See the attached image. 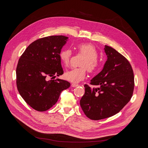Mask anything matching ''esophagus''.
Segmentation results:
<instances>
[{"label": "esophagus", "mask_w": 148, "mask_h": 148, "mask_svg": "<svg viewBox=\"0 0 148 148\" xmlns=\"http://www.w3.org/2000/svg\"><path fill=\"white\" fill-rule=\"evenodd\" d=\"M71 86H72V87H77V86H78L79 85H78V84H76V83H72Z\"/></svg>", "instance_id": "34e87169"}]
</instances>
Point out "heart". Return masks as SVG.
I'll return each mask as SVG.
<instances>
[{"mask_svg":"<svg viewBox=\"0 0 148 148\" xmlns=\"http://www.w3.org/2000/svg\"><path fill=\"white\" fill-rule=\"evenodd\" d=\"M79 53L85 56L80 63V67L70 69L64 73L66 79L73 82H78L86 78L87 70L90 73L96 72L101 63L98 60V52L96 47L90 43H80L76 46ZM72 51L69 49H62L59 57L63 64L67 66L72 57Z\"/></svg>","mask_w":148,"mask_h":148,"instance_id":"1","label":"heart"}]
</instances>
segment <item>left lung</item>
Instances as JSON below:
<instances>
[{"mask_svg": "<svg viewBox=\"0 0 148 148\" xmlns=\"http://www.w3.org/2000/svg\"><path fill=\"white\" fill-rule=\"evenodd\" d=\"M107 56L102 71L91 79V88L84 85L85 93L80 100L84 114L91 120H101L118 113L130 101L134 77L130 62L112 47L105 45Z\"/></svg>", "mask_w": 148, "mask_h": 148, "instance_id": "8db88e82", "label": "left lung"}]
</instances>
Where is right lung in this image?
I'll return each instance as SVG.
<instances>
[{"mask_svg":"<svg viewBox=\"0 0 148 148\" xmlns=\"http://www.w3.org/2000/svg\"><path fill=\"white\" fill-rule=\"evenodd\" d=\"M67 39L63 36L38 39L21 55L16 69L17 87L20 96L34 110L45 111L51 108L61 91L70 86L67 81L54 79L64 73L59 53Z\"/></svg>","mask_w":148,"mask_h":148,"instance_id":"obj_1","label":"right lung"}]
</instances>
